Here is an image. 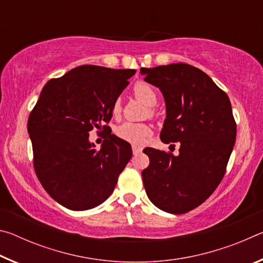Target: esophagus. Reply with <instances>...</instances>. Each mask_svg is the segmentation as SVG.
Instances as JSON below:
<instances>
[{"instance_id": "34e87169", "label": "esophagus", "mask_w": 263, "mask_h": 263, "mask_svg": "<svg viewBox=\"0 0 263 263\" xmlns=\"http://www.w3.org/2000/svg\"><path fill=\"white\" fill-rule=\"evenodd\" d=\"M141 151H142V148L140 147V146H136V145L132 146V152H133V154H135V155L139 154Z\"/></svg>"}]
</instances>
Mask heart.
<instances>
[{"label":"heart","mask_w":263,"mask_h":263,"mask_svg":"<svg viewBox=\"0 0 263 263\" xmlns=\"http://www.w3.org/2000/svg\"><path fill=\"white\" fill-rule=\"evenodd\" d=\"M133 94H135L138 100L141 101L142 103L147 106H153L157 104L158 102L157 91H155L154 88L147 82H137L135 86H133ZM121 101L116 100L112 104V108H111V112H112L114 117H118V116L121 115ZM153 114L154 111L149 110V115L152 116ZM151 133H152V130H151V127L147 124H136L126 122L116 128V135H117V137L133 145L144 144L146 138H147Z\"/></svg>","instance_id":"heart-1"}]
</instances>
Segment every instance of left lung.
Segmentation results:
<instances>
[{"label":"left lung","mask_w":263,"mask_h":263,"mask_svg":"<svg viewBox=\"0 0 263 263\" xmlns=\"http://www.w3.org/2000/svg\"><path fill=\"white\" fill-rule=\"evenodd\" d=\"M166 102L161 141L180 142V154L145 148L149 166L141 173L149 201L174 215L189 212L210 197L225 175L237 124L225 91L188 64L141 68Z\"/></svg>","instance_id":"1"}]
</instances>
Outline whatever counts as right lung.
I'll return each mask as SVG.
<instances>
[{"mask_svg": "<svg viewBox=\"0 0 263 263\" xmlns=\"http://www.w3.org/2000/svg\"><path fill=\"white\" fill-rule=\"evenodd\" d=\"M135 73L83 65L44 86L29 116L28 132L38 180L62 206L88 210L112 194L132 157L131 145L110 132L96 149L89 132L109 130L103 123L110 122L114 102Z\"/></svg>", "mask_w": 263, "mask_h": 263, "instance_id": "right-lung-1", "label": "right lung"}]
</instances>
